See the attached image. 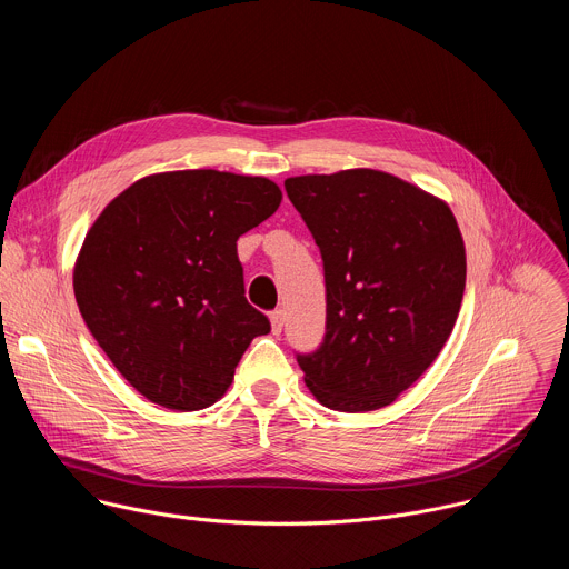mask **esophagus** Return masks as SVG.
I'll use <instances>...</instances> for the list:
<instances>
[{
    "label": "esophagus",
    "instance_id": "esophagus-1",
    "mask_svg": "<svg viewBox=\"0 0 569 569\" xmlns=\"http://www.w3.org/2000/svg\"><path fill=\"white\" fill-rule=\"evenodd\" d=\"M270 323H272V333L279 336L283 331V323H286V312L283 310H274L270 315Z\"/></svg>",
    "mask_w": 569,
    "mask_h": 569
}]
</instances>
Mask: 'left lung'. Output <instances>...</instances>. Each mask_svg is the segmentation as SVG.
Returning a JSON list of instances; mask_svg holds the SVG:
<instances>
[{"instance_id":"obj_1","label":"left lung","mask_w":569,"mask_h":569,"mask_svg":"<svg viewBox=\"0 0 569 569\" xmlns=\"http://www.w3.org/2000/svg\"><path fill=\"white\" fill-rule=\"evenodd\" d=\"M327 281V336L297 356L312 396L338 412L391 405L435 362L466 288L450 207L396 176L349 169L286 180Z\"/></svg>"}]
</instances>
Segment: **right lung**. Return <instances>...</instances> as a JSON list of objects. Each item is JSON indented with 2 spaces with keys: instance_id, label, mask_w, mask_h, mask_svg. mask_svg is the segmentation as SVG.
<instances>
[{
  "instance_id": "obj_1",
  "label": "right lung",
  "mask_w": 569,
  "mask_h": 569,
  "mask_svg": "<svg viewBox=\"0 0 569 569\" xmlns=\"http://www.w3.org/2000/svg\"><path fill=\"white\" fill-rule=\"evenodd\" d=\"M268 178L213 169L137 180L90 227L73 295L90 333L150 402L213 405L270 321L246 299L236 240L281 204Z\"/></svg>"
}]
</instances>
